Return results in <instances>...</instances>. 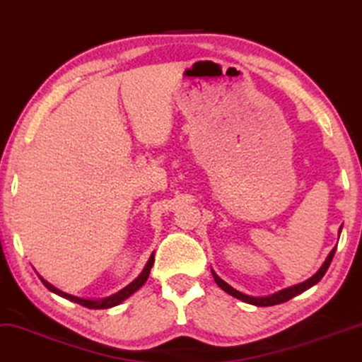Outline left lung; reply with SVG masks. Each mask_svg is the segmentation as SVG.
<instances>
[{
  "label": "left lung",
  "mask_w": 362,
  "mask_h": 362,
  "mask_svg": "<svg viewBox=\"0 0 362 362\" xmlns=\"http://www.w3.org/2000/svg\"><path fill=\"white\" fill-rule=\"evenodd\" d=\"M339 234H341V228H339ZM334 254H336V247H334V249L331 250V252H329L327 259L324 260V264L321 265V269H319V271L315 272L313 277L308 279V281H304V282L297 284V286L287 287V289H282V291L276 292V294H272V296H265V297H252V296L242 294L240 291L234 289V287L228 286V284H227L226 281H222V279L218 277L217 274H215L214 271H212V276H214V281L217 282V286L221 287L222 291H226L227 294L234 296V297H237V299L244 300V303H247V304L259 305V308H267V305H276V304L287 303V300L292 299V297H296V296L303 294L304 291H308V289H310V287H313V286H315V284H317V282L321 281V279L324 277V274H326V271L329 269V265H331V260H332V257H334Z\"/></svg>",
  "instance_id": "left-lung-1"
}]
</instances>
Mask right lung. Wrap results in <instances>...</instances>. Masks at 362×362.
I'll return each mask as SVG.
<instances>
[{
	"label": "right lung",
	"instance_id": "add662e5",
	"mask_svg": "<svg viewBox=\"0 0 362 362\" xmlns=\"http://www.w3.org/2000/svg\"><path fill=\"white\" fill-rule=\"evenodd\" d=\"M153 259H155V257H153V254H152V255H150L148 262L145 264L144 271H141L140 276L136 277L134 282L128 284L127 287H123V289H122V291H118L117 294L108 296V297H103V299H98V300L81 299V297H76V296L66 294V292L59 291V289H57V287H54V286H52V284H49L48 281H45V279L41 277V276H40V279H41V282L45 284V287H47L48 291H52V292H54V294H58V296L65 297V299L71 300V303H76V304L83 305V308H88V309H108V308H113V305L122 304L123 300L128 299V297H130L132 294H134V292L139 291L140 287L144 286L145 282H147V279H148V276H150V269H152V265H153Z\"/></svg>",
	"mask_w": 362,
	"mask_h": 362
}]
</instances>
